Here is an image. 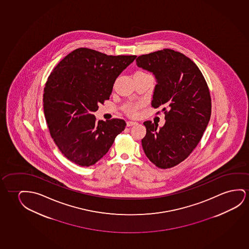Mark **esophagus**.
<instances>
[{
    "label": "esophagus",
    "instance_id": "1",
    "mask_svg": "<svg viewBox=\"0 0 249 249\" xmlns=\"http://www.w3.org/2000/svg\"><path fill=\"white\" fill-rule=\"evenodd\" d=\"M137 122H133V121H127L126 125L128 127L132 126V125H135V124H137Z\"/></svg>",
    "mask_w": 249,
    "mask_h": 249
}]
</instances>
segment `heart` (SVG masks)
I'll list each match as a JSON object with an SVG mask.
<instances>
[{
  "label": "heart",
  "mask_w": 249,
  "mask_h": 249,
  "mask_svg": "<svg viewBox=\"0 0 249 249\" xmlns=\"http://www.w3.org/2000/svg\"><path fill=\"white\" fill-rule=\"evenodd\" d=\"M137 74H147L144 71H137ZM142 103H136V104H128L124 107V112L130 117H136L138 114V112L142 107Z\"/></svg>",
  "instance_id": "b5f03b06"
}]
</instances>
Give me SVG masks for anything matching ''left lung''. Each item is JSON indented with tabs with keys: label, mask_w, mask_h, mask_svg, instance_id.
<instances>
[{
	"label": "left lung",
	"mask_w": 249,
	"mask_h": 249,
	"mask_svg": "<svg viewBox=\"0 0 249 249\" xmlns=\"http://www.w3.org/2000/svg\"><path fill=\"white\" fill-rule=\"evenodd\" d=\"M137 65L156 77L152 107H162L165 119L160 129L143 123L144 153L159 168H172L189 157L203 136L212 112L209 88L196 63L172 49L140 55Z\"/></svg>",
	"instance_id": "1"
}]
</instances>
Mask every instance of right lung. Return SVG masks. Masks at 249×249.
I'll return each instance as SVG.
<instances>
[{
  "instance_id": "1",
  "label": "right lung",
  "mask_w": 249,
  "mask_h": 249,
  "mask_svg": "<svg viewBox=\"0 0 249 249\" xmlns=\"http://www.w3.org/2000/svg\"><path fill=\"white\" fill-rule=\"evenodd\" d=\"M136 58L79 48L51 71L43 90L44 115L53 140L70 161L95 165L124 130V119L97 122L93 112L109 100L116 78Z\"/></svg>"
}]
</instances>
